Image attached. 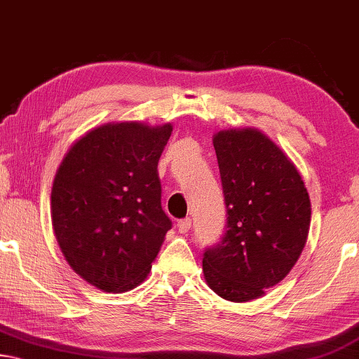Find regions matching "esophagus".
Here are the masks:
<instances>
[{
    "label": "esophagus",
    "instance_id": "34e87169",
    "mask_svg": "<svg viewBox=\"0 0 359 359\" xmlns=\"http://www.w3.org/2000/svg\"><path fill=\"white\" fill-rule=\"evenodd\" d=\"M191 224H192L191 218H183V219H180L178 224H176V228H178L180 233L184 234V233H187V231L191 229Z\"/></svg>",
    "mask_w": 359,
    "mask_h": 359
}]
</instances>
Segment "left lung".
Listing matches in <instances>:
<instances>
[{"instance_id":"obj_1","label":"left lung","mask_w":359,"mask_h":359,"mask_svg":"<svg viewBox=\"0 0 359 359\" xmlns=\"http://www.w3.org/2000/svg\"><path fill=\"white\" fill-rule=\"evenodd\" d=\"M226 205V231L203 252V276L215 294L250 302L280 283L299 260L311 203L294 163L255 128L213 136Z\"/></svg>"}]
</instances>
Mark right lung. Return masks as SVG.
<instances>
[{
	"mask_svg": "<svg viewBox=\"0 0 359 359\" xmlns=\"http://www.w3.org/2000/svg\"><path fill=\"white\" fill-rule=\"evenodd\" d=\"M173 126L106 123L65 154L51 191V218L65 260L104 292L135 289L151 271L172 219L157 165Z\"/></svg>",
	"mask_w": 359,
	"mask_h": 359,
	"instance_id": "1",
	"label": "right lung"
}]
</instances>
